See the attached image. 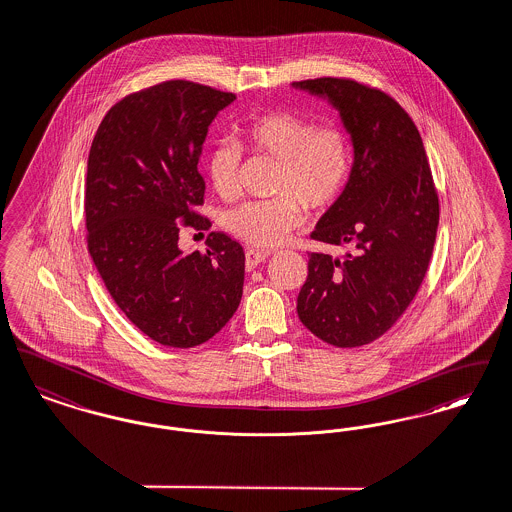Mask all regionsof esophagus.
I'll return each mask as SVG.
<instances>
[{
	"label": "esophagus",
	"mask_w": 512,
	"mask_h": 512,
	"mask_svg": "<svg viewBox=\"0 0 512 512\" xmlns=\"http://www.w3.org/2000/svg\"><path fill=\"white\" fill-rule=\"evenodd\" d=\"M244 256H246V269L250 271V269L256 268L258 264H262L268 258L269 252L268 250H258V248H248L244 252Z\"/></svg>",
	"instance_id": "obj_1"
}]
</instances>
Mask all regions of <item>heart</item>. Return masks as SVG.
<instances>
[{
  "instance_id": "obj_1",
  "label": "heart",
  "mask_w": 512,
  "mask_h": 512,
  "mask_svg": "<svg viewBox=\"0 0 512 512\" xmlns=\"http://www.w3.org/2000/svg\"><path fill=\"white\" fill-rule=\"evenodd\" d=\"M246 150L277 162L269 200H252L223 214V227L244 243L271 248L302 225L310 214L329 208L347 187L352 163L347 133L333 125H316L308 117L273 111L252 117L239 131ZM241 148L219 142L208 156V179L225 200L239 189Z\"/></svg>"
}]
</instances>
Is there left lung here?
I'll return each mask as SVG.
<instances>
[{"mask_svg":"<svg viewBox=\"0 0 512 512\" xmlns=\"http://www.w3.org/2000/svg\"><path fill=\"white\" fill-rule=\"evenodd\" d=\"M339 111L354 150L349 183L312 239L354 254H308L296 312L333 347H362L403 316L430 266L439 198L414 121L389 94L350 79L293 82Z\"/></svg>","mask_w":512,"mask_h":512,"instance_id":"left-lung-1","label":"left lung"}]
</instances>
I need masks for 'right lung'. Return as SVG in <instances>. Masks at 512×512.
<instances>
[{"mask_svg": "<svg viewBox=\"0 0 512 512\" xmlns=\"http://www.w3.org/2000/svg\"><path fill=\"white\" fill-rule=\"evenodd\" d=\"M233 100L204 84L162 82L109 109L90 146L88 252L123 314L165 347L206 343L241 304V244L212 231L206 254L179 248V221L210 229L194 212L206 190L198 160Z\"/></svg>", "mask_w": 512, "mask_h": 512, "instance_id": "add662e5", "label": "right lung"}]
</instances>
